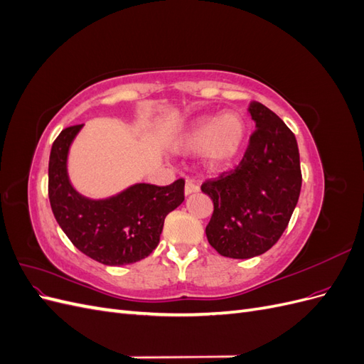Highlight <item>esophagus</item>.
<instances>
[{
  "label": "esophagus",
  "mask_w": 364,
  "mask_h": 364,
  "mask_svg": "<svg viewBox=\"0 0 364 364\" xmlns=\"http://www.w3.org/2000/svg\"><path fill=\"white\" fill-rule=\"evenodd\" d=\"M199 191H200L199 183H196L194 181H186V183H185V194L186 196L194 194V193H199Z\"/></svg>",
  "instance_id": "1"
}]
</instances>
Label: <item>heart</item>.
<instances>
[{"label":"heart","mask_w":364,"mask_h":364,"mask_svg":"<svg viewBox=\"0 0 364 364\" xmlns=\"http://www.w3.org/2000/svg\"><path fill=\"white\" fill-rule=\"evenodd\" d=\"M247 124L237 112L203 117L181 134L174 146L181 150H200L208 168L222 170L232 165L245 150Z\"/></svg>","instance_id":"obj_1"}]
</instances>
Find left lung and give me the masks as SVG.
<instances>
[{
    "label": "left lung",
    "mask_w": 364,
    "mask_h": 364,
    "mask_svg": "<svg viewBox=\"0 0 364 364\" xmlns=\"http://www.w3.org/2000/svg\"><path fill=\"white\" fill-rule=\"evenodd\" d=\"M257 130L235 170L206 181L214 202L206 237L220 255L247 259L267 252L282 235L299 200L302 174L293 132L269 107L249 105Z\"/></svg>",
    "instance_id": "8db88e82"
}]
</instances>
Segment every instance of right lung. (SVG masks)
<instances>
[{"mask_svg": "<svg viewBox=\"0 0 364 364\" xmlns=\"http://www.w3.org/2000/svg\"><path fill=\"white\" fill-rule=\"evenodd\" d=\"M82 127H67L53 142L48 162L53 214L85 255L106 266L134 264L158 246L165 217L185 199V182L179 179L168 186L136 182L103 199L83 196L68 174L70 150Z\"/></svg>", "mask_w": 364, "mask_h": 364, "instance_id": "1", "label": "right lung"}]
</instances>
